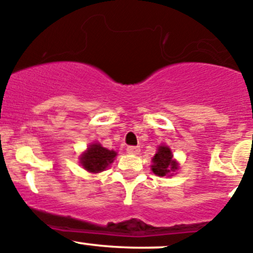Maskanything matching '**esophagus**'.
Here are the masks:
<instances>
[{
  "label": "esophagus",
  "mask_w": 253,
  "mask_h": 253,
  "mask_svg": "<svg viewBox=\"0 0 253 253\" xmlns=\"http://www.w3.org/2000/svg\"><path fill=\"white\" fill-rule=\"evenodd\" d=\"M139 152H141L139 147H128L127 148V153H128V154L137 155V154H139Z\"/></svg>",
  "instance_id": "esophagus-1"
}]
</instances>
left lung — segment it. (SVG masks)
I'll use <instances>...</instances> for the list:
<instances>
[{
    "label": "left lung",
    "instance_id": "obj_1",
    "mask_svg": "<svg viewBox=\"0 0 253 253\" xmlns=\"http://www.w3.org/2000/svg\"><path fill=\"white\" fill-rule=\"evenodd\" d=\"M152 170L157 176H171L178 169V163L172 158V152L167 145H159L152 159Z\"/></svg>",
    "mask_w": 253,
    "mask_h": 253
}]
</instances>
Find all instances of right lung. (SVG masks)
Listing matches in <instances>:
<instances>
[{"instance_id": "right-lung-1", "label": "right lung", "mask_w": 253, "mask_h": 253, "mask_svg": "<svg viewBox=\"0 0 253 253\" xmlns=\"http://www.w3.org/2000/svg\"><path fill=\"white\" fill-rule=\"evenodd\" d=\"M116 152L104 148L100 143H93L81 155V165L89 172H101L114 162Z\"/></svg>"}]
</instances>
